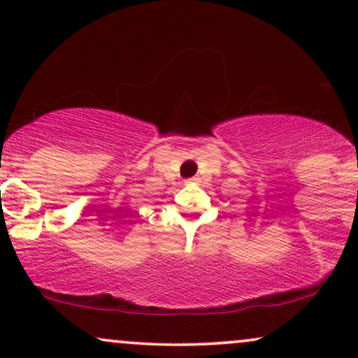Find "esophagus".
Masks as SVG:
<instances>
[{"instance_id": "1", "label": "esophagus", "mask_w": 358, "mask_h": 358, "mask_svg": "<svg viewBox=\"0 0 358 358\" xmlns=\"http://www.w3.org/2000/svg\"><path fill=\"white\" fill-rule=\"evenodd\" d=\"M197 180H199V179H197V178H192V179H187L186 182H187V184H196Z\"/></svg>"}]
</instances>
